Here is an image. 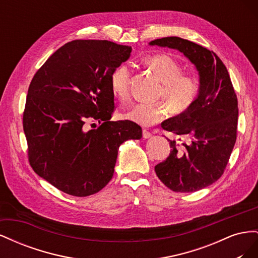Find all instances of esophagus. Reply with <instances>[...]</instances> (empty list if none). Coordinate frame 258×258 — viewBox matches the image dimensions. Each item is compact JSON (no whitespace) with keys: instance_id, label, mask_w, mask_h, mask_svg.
Instances as JSON below:
<instances>
[{"instance_id":"esophagus-1","label":"esophagus","mask_w":258,"mask_h":258,"mask_svg":"<svg viewBox=\"0 0 258 258\" xmlns=\"http://www.w3.org/2000/svg\"><path fill=\"white\" fill-rule=\"evenodd\" d=\"M142 135H143V138H144V139H148V138L152 137V132H150V131L146 130V129H143Z\"/></svg>"}]
</instances>
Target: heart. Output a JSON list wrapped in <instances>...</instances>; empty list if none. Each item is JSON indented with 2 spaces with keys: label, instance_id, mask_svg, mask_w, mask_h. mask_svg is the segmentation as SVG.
<instances>
[{
  "label": "heart",
  "instance_id": "1",
  "mask_svg": "<svg viewBox=\"0 0 258 258\" xmlns=\"http://www.w3.org/2000/svg\"><path fill=\"white\" fill-rule=\"evenodd\" d=\"M144 64L161 81L159 96L165 99L174 112L182 113L188 110L196 100L200 82L192 73H182V66L167 53H157L147 57ZM131 70L128 64L116 67L110 76V87L113 96L118 100H126L130 93ZM168 114V107L163 102H139L122 113L124 119L143 127H150L161 121Z\"/></svg>",
  "mask_w": 258,
  "mask_h": 258
}]
</instances>
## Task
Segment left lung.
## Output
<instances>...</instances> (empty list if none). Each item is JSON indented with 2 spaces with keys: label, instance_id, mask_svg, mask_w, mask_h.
<instances>
[{
  "label": "left lung",
  "instance_id": "obj_1",
  "mask_svg": "<svg viewBox=\"0 0 258 258\" xmlns=\"http://www.w3.org/2000/svg\"><path fill=\"white\" fill-rule=\"evenodd\" d=\"M183 52L200 75L198 98L188 110L161 123L162 129L185 137L186 143L169 140L171 151L155 172L168 188L192 192L216 182L229 161L237 139L238 100L223 61L202 46L181 37L152 41Z\"/></svg>",
  "mask_w": 258,
  "mask_h": 258
}]
</instances>
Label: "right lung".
Instances as JSON below:
<instances>
[{
    "instance_id": "right-lung-1",
    "label": "right lung",
    "mask_w": 258,
    "mask_h": 258,
    "mask_svg": "<svg viewBox=\"0 0 258 258\" xmlns=\"http://www.w3.org/2000/svg\"><path fill=\"white\" fill-rule=\"evenodd\" d=\"M131 50L110 41L75 40L54 51L31 81L22 115L28 159L59 190L75 197L98 192L114 174L119 145L142 138L139 124L110 120V76ZM91 122L100 124L88 131Z\"/></svg>"
}]
</instances>
